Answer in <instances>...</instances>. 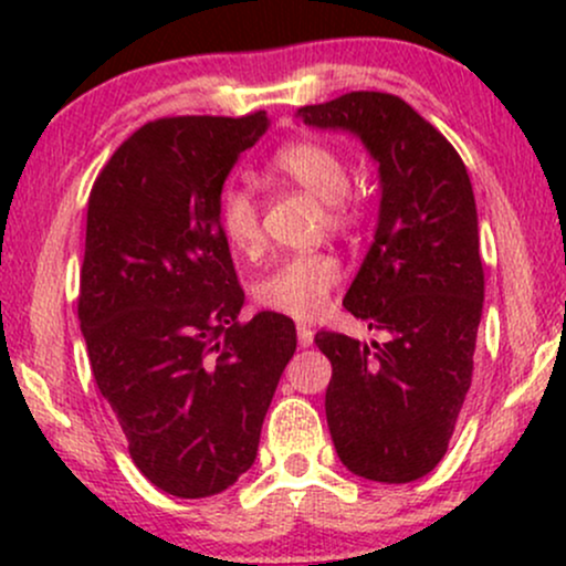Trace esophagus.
Wrapping results in <instances>:
<instances>
[{"instance_id": "34e87169", "label": "esophagus", "mask_w": 566, "mask_h": 566, "mask_svg": "<svg viewBox=\"0 0 566 566\" xmlns=\"http://www.w3.org/2000/svg\"><path fill=\"white\" fill-rule=\"evenodd\" d=\"M297 343H301L303 348H308L311 343H314V329L305 327V324H297Z\"/></svg>"}]
</instances>
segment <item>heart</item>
I'll return each mask as SVG.
<instances>
[{"instance_id":"obj_1","label":"heart","mask_w":566,"mask_h":566,"mask_svg":"<svg viewBox=\"0 0 566 566\" xmlns=\"http://www.w3.org/2000/svg\"><path fill=\"white\" fill-rule=\"evenodd\" d=\"M274 170L327 205L329 226L346 223L348 210L343 199L348 193L350 175L340 154L324 143H292L276 154ZM218 223L233 250L255 252L263 242L261 210L250 188H229L220 197ZM337 279H340V263L327 252L292 255L258 279L255 301L263 308L292 319H316L327 305Z\"/></svg>"}]
</instances>
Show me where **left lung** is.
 <instances>
[{
    "label": "left lung",
    "instance_id": "1",
    "mask_svg": "<svg viewBox=\"0 0 566 566\" xmlns=\"http://www.w3.org/2000/svg\"><path fill=\"white\" fill-rule=\"evenodd\" d=\"M297 119L354 135L378 167V223L343 305L388 340L316 333L333 361V444L356 476L415 482L444 458L471 388L484 305L471 178L444 135L396 95L348 93Z\"/></svg>",
    "mask_w": 566,
    "mask_h": 566
}]
</instances>
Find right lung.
Here are the masks:
<instances>
[{
    "label": "right lung",
    "instance_id": "1",
    "mask_svg": "<svg viewBox=\"0 0 566 566\" xmlns=\"http://www.w3.org/2000/svg\"><path fill=\"white\" fill-rule=\"evenodd\" d=\"M265 112L172 116L114 151L87 201L80 327L103 399L143 476L210 497L252 469L295 324L244 290L218 223L223 184L263 138Z\"/></svg>",
    "mask_w": 566,
    "mask_h": 566
}]
</instances>
